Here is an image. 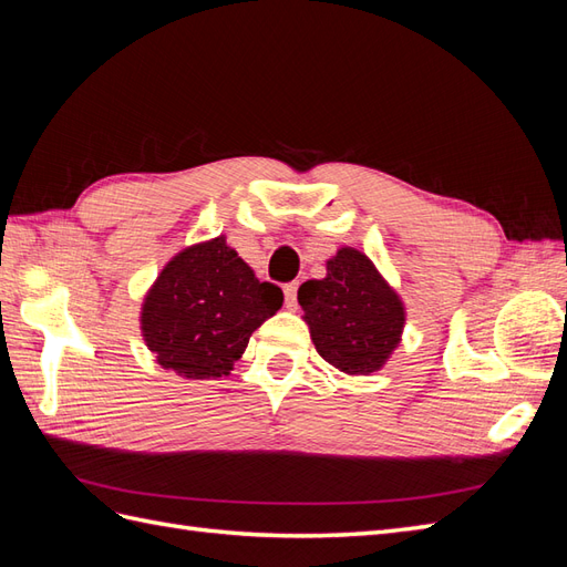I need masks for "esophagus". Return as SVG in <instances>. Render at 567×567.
<instances>
[{
    "label": "esophagus",
    "instance_id": "esophagus-1",
    "mask_svg": "<svg viewBox=\"0 0 567 567\" xmlns=\"http://www.w3.org/2000/svg\"><path fill=\"white\" fill-rule=\"evenodd\" d=\"M284 298H286L288 310H296V307H298V284L296 281L284 286Z\"/></svg>",
    "mask_w": 567,
    "mask_h": 567
}]
</instances>
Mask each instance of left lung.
I'll list each match as a JSON object with an SVG mask.
<instances>
[{
	"label": "left lung",
	"mask_w": 567,
	"mask_h": 567,
	"mask_svg": "<svg viewBox=\"0 0 567 567\" xmlns=\"http://www.w3.org/2000/svg\"><path fill=\"white\" fill-rule=\"evenodd\" d=\"M298 302L317 352L348 375L381 371L402 340L404 302L357 248H338L326 277L298 288Z\"/></svg>",
	"instance_id": "1"
}]
</instances>
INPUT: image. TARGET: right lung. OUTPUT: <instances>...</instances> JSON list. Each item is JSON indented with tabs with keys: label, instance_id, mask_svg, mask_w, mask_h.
Returning <instances> with one entry per match:
<instances>
[{
	"label": "right lung",
	"instance_id": "add662e5",
	"mask_svg": "<svg viewBox=\"0 0 567 567\" xmlns=\"http://www.w3.org/2000/svg\"><path fill=\"white\" fill-rule=\"evenodd\" d=\"M284 305L279 286L260 281L227 244L210 238L179 250L142 302V336L156 362L188 381L221 379L255 329Z\"/></svg>",
	"mask_w": 567,
	"mask_h": 567
}]
</instances>
